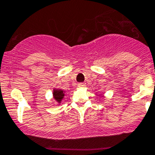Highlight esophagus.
Masks as SVG:
<instances>
[{
    "mask_svg": "<svg viewBox=\"0 0 155 155\" xmlns=\"http://www.w3.org/2000/svg\"><path fill=\"white\" fill-rule=\"evenodd\" d=\"M78 86L79 87H84L86 86V84L84 83V82H81V83L78 84Z\"/></svg>",
    "mask_w": 155,
    "mask_h": 155,
    "instance_id": "obj_1",
    "label": "esophagus"
}]
</instances>
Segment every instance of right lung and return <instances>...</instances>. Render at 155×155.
Here are the masks:
<instances>
[{
    "mask_svg": "<svg viewBox=\"0 0 155 155\" xmlns=\"http://www.w3.org/2000/svg\"><path fill=\"white\" fill-rule=\"evenodd\" d=\"M53 96H54V98L58 102L60 103L61 101V99L64 97V92H63L61 90H54Z\"/></svg>",
    "mask_w": 155,
    "mask_h": 155,
    "instance_id": "right-lung-1",
    "label": "right lung"
}]
</instances>
